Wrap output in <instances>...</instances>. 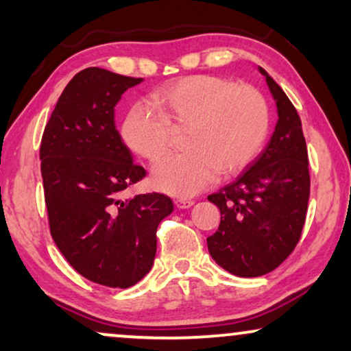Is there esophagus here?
I'll list each match as a JSON object with an SVG mask.
<instances>
[{
    "label": "esophagus",
    "instance_id": "1",
    "mask_svg": "<svg viewBox=\"0 0 351 351\" xmlns=\"http://www.w3.org/2000/svg\"><path fill=\"white\" fill-rule=\"evenodd\" d=\"M174 203L179 209H189L195 204V201H191V199H176Z\"/></svg>",
    "mask_w": 351,
    "mask_h": 351
}]
</instances>
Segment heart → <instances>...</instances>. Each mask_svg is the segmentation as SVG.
I'll return each instance as SVG.
<instances>
[{
    "label": "heart",
    "instance_id": "1",
    "mask_svg": "<svg viewBox=\"0 0 351 351\" xmlns=\"http://www.w3.org/2000/svg\"><path fill=\"white\" fill-rule=\"evenodd\" d=\"M160 113L134 105L121 124V137L138 156L155 161L167 150L172 128H186L185 152L161 158L152 182L174 196H193L220 176L251 165L268 136L270 113L262 93L249 84L214 75L185 76L152 95Z\"/></svg>",
    "mask_w": 351,
    "mask_h": 351
}]
</instances>
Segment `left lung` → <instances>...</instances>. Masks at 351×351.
Segmentation results:
<instances>
[{
    "mask_svg": "<svg viewBox=\"0 0 351 351\" xmlns=\"http://www.w3.org/2000/svg\"><path fill=\"white\" fill-rule=\"evenodd\" d=\"M276 100L278 123L263 152L238 179L208 196L220 210L208 249L225 270L243 278L267 275L299 243L310 196L308 152L299 113L263 69Z\"/></svg>",
    "mask_w": 351,
    "mask_h": 351,
    "instance_id": "left-lung-1",
    "label": "left lung"
}]
</instances>
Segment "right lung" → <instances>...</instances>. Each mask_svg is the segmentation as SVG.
<instances>
[{
    "label": "right lung",
    "mask_w": 351,
    "mask_h": 351,
    "mask_svg": "<svg viewBox=\"0 0 351 351\" xmlns=\"http://www.w3.org/2000/svg\"><path fill=\"white\" fill-rule=\"evenodd\" d=\"M141 81L81 70L57 100L40 147L52 239L81 276L121 289L150 271L156 228L174 209L161 193L119 198L147 174L114 126V105Z\"/></svg>",
    "instance_id": "add662e5"
}]
</instances>
